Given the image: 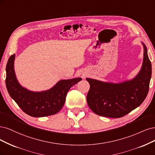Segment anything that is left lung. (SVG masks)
Segmentation results:
<instances>
[{
	"instance_id": "8db88e82",
	"label": "left lung",
	"mask_w": 155,
	"mask_h": 155,
	"mask_svg": "<svg viewBox=\"0 0 155 155\" xmlns=\"http://www.w3.org/2000/svg\"><path fill=\"white\" fill-rule=\"evenodd\" d=\"M143 58L140 70L133 78L113 83L86 78L90 84L87 102L98 115L120 118L136 109L146 98L151 78V64L143 42Z\"/></svg>"
}]
</instances>
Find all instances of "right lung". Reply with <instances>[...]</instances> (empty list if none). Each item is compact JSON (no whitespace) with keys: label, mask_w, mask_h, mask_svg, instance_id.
I'll return each mask as SVG.
<instances>
[{"label":"right lung","mask_w":155,"mask_h":155,"mask_svg":"<svg viewBox=\"0 0 155 155\" xmlns=\"http://www.w3.org/2000/svg\"><path fill=\"white\" fill-rule=\"evenodd\" d=\"M15 59L14 54L9 58L6 65L7 90L22 110L33 117L50 116L61 111L69 89L82 80L80 77L61 80L48 90L30 91L22 86L18 81L14 69Z\"/></svg>","instance_id":"add662e5"}]
</instances>
